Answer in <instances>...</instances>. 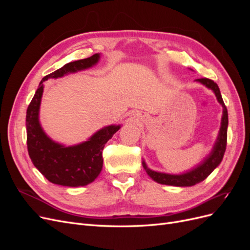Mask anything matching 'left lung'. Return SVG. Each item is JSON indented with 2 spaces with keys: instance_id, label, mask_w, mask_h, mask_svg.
Instances as JSON below:
<instances>
[{
  "instance_id": "8db88e82",
  "label": "left lung",
  "mask_w": 250,
  "mask_h": 250,
  "mask_svg": "<svg viewBox=\"0 0 250 250\" xmlns=\"http://www.w3.org/2000/svg\"><path fill=\"white\" fill-rule=\"evenodd\" d=\"M197 81L201 82L202 84L208 86V88L213 89L214 93L217 97V99L223 106V116H222V122L220 132H219V137L217 139L216 145L211 151L209 157H208L197 168L188 172L186 174H181V175H171V174H165V173H158L155 171H151L147 168L146 164L143 162V167L149 174V176L154 179L156 183L162 185H168V186H175V187H191L198 183H201L202 180L206 179L209 174L214 171L217 166L221 163L225 149H226V143H228V125H229V115L228 109H226L225 104L223 102L222 96L219 89L217 83L208 78H200Z\"/></svg>"
}]
</instances>
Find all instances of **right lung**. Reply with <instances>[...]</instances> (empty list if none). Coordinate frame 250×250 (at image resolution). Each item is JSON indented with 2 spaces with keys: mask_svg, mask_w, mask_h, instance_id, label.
<instances>
[{
  "mask_svg": "<svg viewBox=\"0 0 250 250\" xmlns=\"http://www.w3.org/2000/svg\"><path fill=\"white\" fill-rule=\"evenodd\" d=\"M99 54L64 64L57 71L44 76L30 102L27 116V148L35 167L51 183L60 186L79 187L92 183L102 170V152L105 144L120 126H108L96 132L85 143L64 147L50 140L39 122V110L43 90L42 83L49 78L62 77L64 74L84 70L97 63Z\"/></svg>",
  "mask_w": 250,
  "mask_h": 250,
  "instance_id": "add662e5",
  "label": "right lung"
}]
</instances>
